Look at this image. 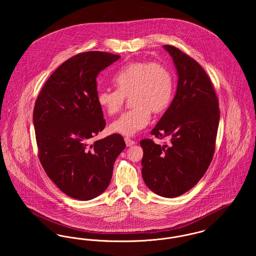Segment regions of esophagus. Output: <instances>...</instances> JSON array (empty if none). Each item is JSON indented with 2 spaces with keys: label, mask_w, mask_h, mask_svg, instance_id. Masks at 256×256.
Instances as JSON below:
<instances>
[{
  "label": "esophagus",
  "mask_w": 256,
  "mask_h": 256,
  "mask_svg": "<svg viewBox=\"0 0 256 256\" xmlns=\"http://www.w3.org/2000/svg\"><path fill=\"white\" fill-rule=\"evenodd\" d=\"M124 142H126V146H132V145L135 144V141L132 140V139H130V138H128V137H124Z\"/></svg>",
  "instance_id": "1"
}]
</instances>
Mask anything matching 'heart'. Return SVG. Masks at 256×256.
I'll list each match as a JSON object with an SVG mask.
<instances>
[{
  "label": "heart",
  "instance_id": "heart-1",
  "mask_svg": "<svg viewBox=\"0 0 256 256\" xmlns=\"http://www.w3.org/2000/svg\"><path fill=\"white\" fill-rule=\"evenodd\" d=\"M117 89H100L97 93L100 108L108 115L122 108L126 98H130L132 110L110 124L111 132L132 136L150 122V111L160 113L170 104L174 80L163 64L152 61H132L122 66L113 76Z\"/></svg>",
  "mask_w": 256,
  "mask_h": 256
}]
</instances>
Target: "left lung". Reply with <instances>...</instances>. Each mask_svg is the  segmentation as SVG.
Returning <instances> with one entry per match:
<instances>
[{"label":"left lung","instance_id":"obj_1","mask_svg":"<svg viewBox=\"0 0 256 256\" xmlns=\"http://www.w3.org/2000/svg\"><path fill=\"white\" fill-rule=\"evenodd\" d=\"M170 54L178 82L176 96L150 132L168 137L164 146L143 139L142 176L146 186L164 198H176L193 188L206 174L215 152L220 121L219 100L202 67L174 46Z\"/></svg>","mask_w":256,"mask_h":256}]
</instances>
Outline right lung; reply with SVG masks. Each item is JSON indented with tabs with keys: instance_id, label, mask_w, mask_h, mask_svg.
Instances as JSON below:
<instances>
[{
	"instance_id": "add662e5",
	"label": "right lung",
	"mask_w": 256,
	"mask_h": 256,
	"mask_svg": "<svg viewBox=\"0 0 256 256\" xmlns=\"http://www.w3.org/2000/svg\"><path fill=\"white\" fill-rule=\"evenodd\" d=\"M120 56L82 52L50 74L36 102L38 156L50 180L71 198L89 200L110 185L113 165L126 148L120 134L90 143L106 126L97 102L98 74Z\"/></svg>"
}]
</instances>
